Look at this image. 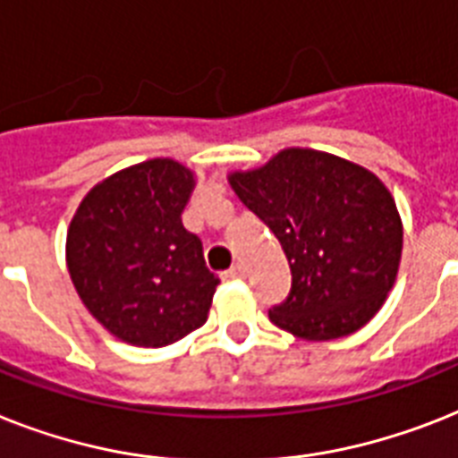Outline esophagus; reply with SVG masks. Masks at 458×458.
<instances>
[{
  "label": "esophagus",
  "instance_id": "obj_1",
  "mask_svg": "<svg viewBox=\"0 0 458 458\" xmlns=\"http://www.w3.org/2000/svg\"><path fill=\"white\" fill-rule=\"evenodd\" d=\"M225 277H228V280H242V277H244V267L237 263V266H233L228 273H225Z\"/></svg>",
  "mask_w": 458,
  "mask_h": 458
}]
</instances>
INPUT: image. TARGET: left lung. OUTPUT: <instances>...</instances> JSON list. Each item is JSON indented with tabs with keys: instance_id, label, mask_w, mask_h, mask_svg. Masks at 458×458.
Instances as JSON below:
<instances>
[{
	"instance_id": "8db88e82",
	"label": "left lung",
	"mask_w": 458,
	"mask_h": 458,
	"mask_svg": "<svg viewBox=\"0 0 458 458\" xmlns=\"http://www.w3.org/2000/svg\"><path fill=\"white\" fill-rule=\"evenodd\" d=\"M244 207L273 230L292 292L267 318L293 336L332 341L362 329L388 299L403 259V218L369 169L310 148L228 174Z\"/></svg>"
}]
</instances>
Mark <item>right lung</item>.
I'll return each instance as SVG.
<instances>
[{
    "label": "right lung",
    "instance_id": "1",
    "mask_svg": "<svg viewBox=\"0 0 458 458\" xmlns=\"http://www.w3.org/2000/svg\"><path fill=\"white\" fill-rule=\"evenodd\" d=\"M195 174L155 157L103 178L68 228L65 263L87 310L124 344L162 348L209 318L218 277L181 214Z\"/></svg>",
    "mask_w": 458,
    "mask_h": 458
}]
</instances>
